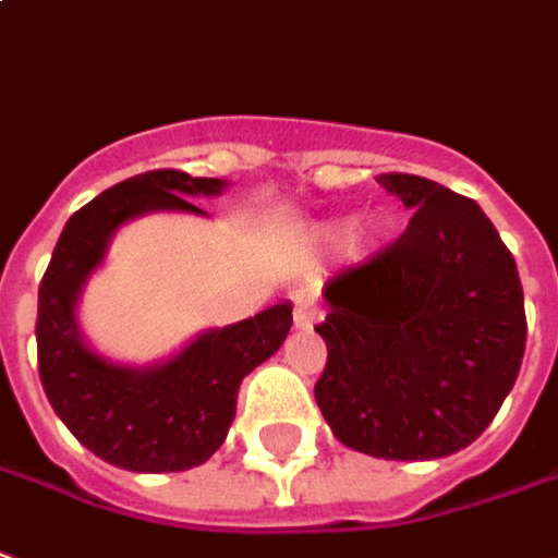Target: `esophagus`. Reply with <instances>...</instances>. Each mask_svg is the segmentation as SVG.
I'll return each mask as SVG.
<instances>
[{
	"instance_id": "esophagus-1",
	"label": "esophagus",
	"mask_w": 558,
	"mask_h": 558,
	"mask_svg": "<svg viewBox=\"0 0 558 558\" xmlns=\"http://www.w3.org/2000/svg\"><path fill=\"white\" fill-rule=\"evenodd\" d=\"M323 317V307L314 295H299L295 299V307H292V319H295V326L299 329H311L317 319Z\"/></svg>"
}]
</instances>
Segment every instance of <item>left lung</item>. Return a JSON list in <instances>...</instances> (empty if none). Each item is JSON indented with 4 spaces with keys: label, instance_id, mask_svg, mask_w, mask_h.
Returning a JSON list of instances; mask_svg holds the SVG:
<instances>
[{
    "label": "left lung",
    "instance_id": "obj_1",
    "mask_svg": "<svg viewBox=\"0 0 558 558\" xmlns=\"http://www.w3.org/2000/svg\"><path fill=\"white\" fill-rule=\"evenodd\" d=\"M377 181L414 217L399 239L326 283V368L314 396L335 438L377 459L469 447L525 353L517 263L469 196L420 174Z\"/></svg>",
    "mask_w": 558,
    "mask_h": 558
}]
</instances>
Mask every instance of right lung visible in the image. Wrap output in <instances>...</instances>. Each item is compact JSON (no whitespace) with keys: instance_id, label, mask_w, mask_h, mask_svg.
Instances as JSON below:
<instances>
[{"instance_id":"1","label":"right lung","mask_w":558,"mask_h":558,"mask_svg":"<svg viewBox=\"0 0 558 558\" xmlns=\"http://www.w3.org/2000/svg\"><path fill=\"white\" fill-rule=\"evenodd\" d=\"M223 181L154 169L105 190L69 217L38 287V374L48 401L77 441L126 471H186L226 441L241 380L290 332L292 305H275L196 338L166 365L132 372L89 350L75 299L120 223L144 211H198L186 196H214Z\"/></svg>"}]
</instances>
